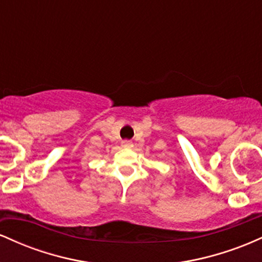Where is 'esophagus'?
Returning a JSON list of instances; mask_svg holds the SVG:
<instances>
[{"instance_id": "esophagus-1", "label": "esophagus", "mask_w": 262, "mask_h": 262, "mask_svg": "<svg viewBox=\"0 0 262 262\" xmlns=\"http://www.w3.org/2000/svg\"><path fill=\"white\" fill-rule=\"evenodd\" d=\"M122 146H124V148H132V146H133V143H132L130 140H123Z\"/></svg>"}]
</instances>
